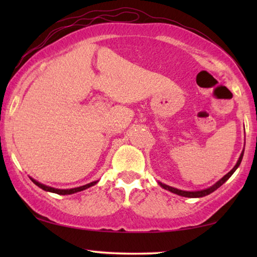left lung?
<instances>
[{
    "instance_id": "obj_1",
    "label": "left lung",
    "mask_w": 257,
    "mask_h": 257,
    "mask_svg": "<svg viewBox=\"0 0 257 257\" xmlns=\"http://www.w3.org/2000/svg\"><path fill=\"white\" fill-rule=\"evenodd\" d=\"M242 156H243V151L241 152V154H240V156H239V159H238V161H237L236 165H234V167L232 168V170H230V171L227 173V175H225L224 177L221 178V179H220L219 181L215 182L214 185L211 186V187H208V188H206V189H203V190H196V191H186V190H181V189L173 188V187H170V186H168V185H165V184H162V182H160V181H159V185H160L161 187H162V188L167 189V190H169V191H171V193H173V194L179 195V196L190 197V198H197V197L206 196V195L213 193V191L216 190L217 188H219V187L222 186V185L224 184V182L227 181V180L229 179V178L233 175V172L237 170V168H238L239 165H240V163H241Z\"/></svg>"
}]
</instances>
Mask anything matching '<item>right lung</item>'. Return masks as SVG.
<instances>
[{
    "instance_id": "add662e5",
    "label": "right lung",
    "mask_w": 257,
    "mask_h": 257,
    "mask_svg": "<svg viewBox=\"0 0 257 257\" xmlns=\"http://www.w3.org/2000/svg\"><path fill=\"white\" fill-rule=\"evenodd\" d=\"M30 179H32V181L34 182L35 185L40 187V188H42L43 190L51 191V193H55V194H59V195L75 194V193H78V191L85 190L87 188H89V187H92V186L97 184V181H93V182H89V184H87L85 186H80V187H77V188H72V189H56V188H53V187H49V186H46V185H43V184H41V182H38V181H36L35 179H33V178H30Z\"/></svg>"
}]
</instances>
